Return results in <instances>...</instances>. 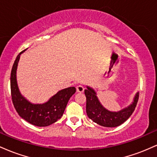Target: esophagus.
Returning a JSON list of instances; mask_svg holds the SVG:
<instances>
[{
	"mask_svg": "<svg viewBox=\"0 0 157 157\" xmlns=\"http://www.w3.org/2000/svg\"><path fill=\"white\" fill-rule=\"evenodd\" d=\"M76 89H77V92L81 93V92H83V91H84V87L82 86H81V85H79V86H77L76 87Z\"/></svg>",
	"mask_w": 157,
	"mask_h": 157,
	"instance_id": "1",
	"label": "esophagus"
}]
</instances>
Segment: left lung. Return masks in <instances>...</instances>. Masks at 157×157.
Masks as SVG:
<instances>
[{"mask_svg":"<svg viewBox=\"0 0 157 157\" xmlns=\"http://www.w3.org/2000/svg\"><path fill=\"white\" fill-rule=\"evenodd\" d=\"M84 92L86 97V113L92 121L103 127L113 128L120 125L131 116L137 104L139 92L136 93L132 103L118 111L106 109L97 97L95 90L86 86Z\"/></svg>","mask_w":157,"mask_h":157,"instance_id":"obj_1","label":"left lung"}]
</instances>
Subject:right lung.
<instances>
[{"label":"right lung","instance_id":"add662e5","mask_svg":"<svg viewBox=\"0 0 157 157\" xmlns=\"http://www.w3.org/2000/svg\"><path fill=\"white\" fill-rule=\"evenodd\" d=\"M23 52L16 57L11 71L10 86L12 102L21 118L33 125L46 127L61 118L68 100L76 92V89L75 87H69L60 90L44 103H32L29 101L21 94L17 82V65L21 55Z\"/></svg>","mask_w":157,"mask_h":157}]
</instances>
